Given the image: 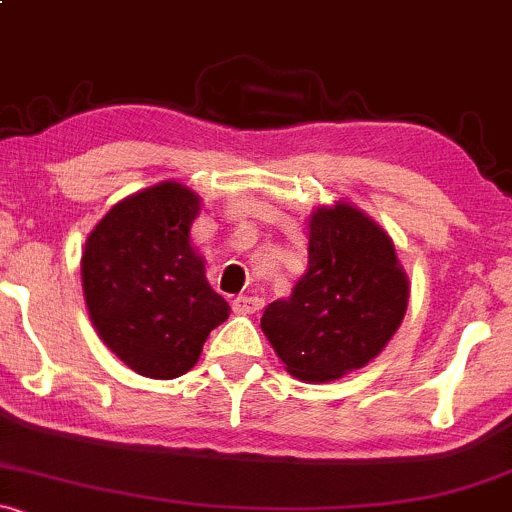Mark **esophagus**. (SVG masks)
I'll use <instances>...</instances> for the list:
<instances>
[{
    "label": "esophagus",
    "mask_w": 512,
    "mask_h": 512,
    "mask_svg": "<svg viewBox=\"0 0 512 512\" xmlns=\"http://www.w3.org/2000/svg\"><path fill=\"white\" fill-rule=\"evenodd\" d=\"M262 306H265V301L260 297H235L233 299V311L235 314H255V311H260Z\"/></svg>",
    "instance_id": "esophagus-1"
}]
</instances>
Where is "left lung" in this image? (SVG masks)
I'll return each instance as SVG.
<instances>
[{
    "label": "left lung",
    "mask_w": 512,
    "mask_h": 512,
    "mask_svg": "<svg viewBox=\"0 0 512 512\" xmlns=\"http://www.w3.org/2000/svg\"><path fill=\"white\" fill-rule=\"evenodd\" d=\"M410 282L390 235L346 201L309 218V267L292 297L262 314V331L287 373L328 383L363 368L405 319Z\"/></svg>",
    "instance_id": "1"
}]
</instances>
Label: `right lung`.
<instances>
[{"instance_id": "obj_1", "label": "right lung", "mask_w": 512, "mask_h": 512, "mask_svg": "<svg viewBox=\"0 0 512 512\" xmlns=\"http://www.w3.org/2000/svg\"><path fill=\"white\" fill-rule=\"evenodd\" d=\"M201 198L179 181L132 193L85 240L80 274L100 338L134 373L171 380L198 363L230 306L191 247Z\"/></svg>"}]
</instances>
